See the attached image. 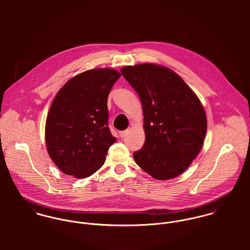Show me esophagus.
<instances>
[{
  "instance_id": "1",
  "label": "esophagus",
  "mask_w": 250,
  "mask_h": 250,
  "mask_svg": "<svg viewBox=\"0 0 250 250\" xmlns=\"http://www.w3.org/2000/svg\"><path fill=\"white\" fill-rule=\"evenodd\" d=\"M127 133H128V130H125V131H121V132H119V136H120V138H124V137L127 135Z\"/></svg>"
}]
</instances>
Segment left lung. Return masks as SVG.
Segmentation results:
<instances>
[{"label":"left lung","mask_w":250,"mask_h":250,"mask_svg":"<svg viewBox=\"0 0 250 250\" xmlns=\"http://www.w3.org/2000/svg\"><path fill=\"white\" fill-rule=\"evenodd\" d=\"M143 105L145 142L134 153L153 178L183 173L198 155L207 132L205 109L196 94L171 69L154 63L121 68Z\"/></svg>","instance_id":"1"}]
</instances>
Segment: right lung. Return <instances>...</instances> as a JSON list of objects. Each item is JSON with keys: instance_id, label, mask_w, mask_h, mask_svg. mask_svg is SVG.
<instances>
[{"instance_id": "obj_1", "label": "right lung", "mask_w": 250, "mask_h": 250, "mask_svg": "<svg viewBox=\"0 0 250 250\" xmlns=\"http://www.w3.org/2000/svg\"><path fill=\"white\" fill-rule=\"evenodd\" d=\"M120 73L111 68L83 72L57 93L45 125L48 154L66 175L86 178L105 163L115 143L107 127L108 93Z\"/></svg>"}]
</instances>
